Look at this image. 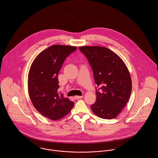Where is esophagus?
<instances>
[{
	"mask_svg": "<svg viewBox=\"0 0 158 158\" xmlns=\"http://www.w3.org/2000/svg\"><path fill=\"white\" fill-rule=\"evenodd\" d=\"M83 98V96H74V98H75L76 99H81V98Z\"/></svg>",
	"mask_w": 158,
	"mask_h": 158,
	"instance_id": "1",
	"label": "esophagus"
}]
</instances>
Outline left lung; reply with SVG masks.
I'll list each match as a JSON object with an SVG mask.
<instances>
[{
	"instance_id": "1",
	"label": "left lung",
	"mask_w": 158,
	"mask_h": 158,
	"mask_svg": "<svg viewBox=\"0 0 158 158\" xmlns=\"http://www.w3.org/2000/svg\"><path fill=\"white\" fill-rule=\"evenodd\" d=\"M91 65L98 85L96 101L91 106L99 118L114 119L127 104L132 89L129 73L122 59L110 49L99 46L79 48Z\"/></svg>"
}]
</instances>
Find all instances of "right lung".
Returning <instances> with one entry per match:
<instances>
[{
    "label": "right lung",
    "instance_id": "add662e5",
    "mask_svg": "<svg viewBox=\"0 0 158 158\" xmlns=\"http://www.w3.org/2000/svg\"><path fill=\"white\" fill-rule=\"evenodd\" d=\"M76 49L54 45L41 52L31 65L28 76L30 98L40 113L51 120L62 118L74 106V102L58 92V74L66 57Z\"/></svg>",
    "mask_w": 158,
    "mask_h": 158
}]
</instances>
